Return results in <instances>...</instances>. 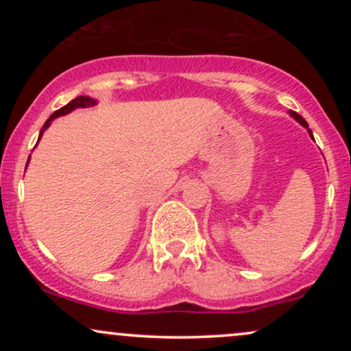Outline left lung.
Instances as JSON below:
<instances>
[{
    "instance_id": "1",
    "label": "left lung",
    "mask_w": 351,
    "mask_h": 351,
    "mask_svg": "<svg viewBox=\"0 0 351 351\" xmlns=\"http://www.w3.org/2000/svg\"><path fill=\"white\" fill-rule=\"evenodd\" d=\"M291 115L293 117V119L297 120V122H300L302 125H304V127H307V128H308V123L305 122V119H304V117H300L299 114H297V112H293V110H291ZM310 134H312V132H310Z\"/></svg>"
}]
</instances>
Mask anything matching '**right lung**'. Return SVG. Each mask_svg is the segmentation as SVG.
Returning a JSON list of instances; mask_svg holds the SVG:
<instances>
[{
    "label": "right lung",
    "instance_id": "obj_1",
    "mask_svg": "<svg viewBox=\"0 0 351 351\" xmlns=\"http://www.w3.org/2000/svg\"><path fill=\"white\" fill-rule=\"evenodd\" d=\"M94 104H95V100L90 99V97H87V95H80V97L71 100V102L67 104V106H64L62 108H59V110H56L54 114H52V115L49 117V119H47V122L44 123V127L41 128V134H39V138H41V136H43L44 130H46V128L49 127V123H51L52 119H56V117H60V115L69 114V112L74 110V108H79V107H92V106H94ZM26 167H27V165H26Z\"/></svg>",
    "mask_w": 351,
    "mask_h": 351
}]
</instances>
